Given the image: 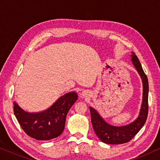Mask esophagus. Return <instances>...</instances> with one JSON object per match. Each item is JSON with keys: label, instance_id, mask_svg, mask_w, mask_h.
<instances>
[{"label": "esophagus", "instance_id": "34e87169", "mask_svg": "<svg viewBox=\"0 0 160 160\" xmlns=\"http://www.w3.org/2000/svg\"><path fill=\"white\" fill-rule=\"evenodd\" d=\"M81 94H82V97H86V96H87V92H86V91H82V92Z\"/></svg>", "mask_w": 160, "mask_h": 160}]
</instances>
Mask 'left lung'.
<instances>
[{"label":"left lung","mask_w":160,"mask_h":160,"mask_svg":"<svg viewBox=\"0 0 160 160\" xmlns=\"http://www.w3.org/2000/svg\"><path fill=\"white\" fill-rule=\"evenodd\" d=\"M132 62L135 66L136 70L139 73L142 82V100L140 113L135 121L126 126L115 127L108 124L100 116L97 110L90 107L91 123L97 137L102 142L108 144H122L129 142L132 139L140 130L146 123L148 112V82L147 76L143 72L139 59L134 52H132Z\"/></svg>","instance_id":"left-lung-1"}]
</instances>
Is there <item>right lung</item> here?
I'll list each match as a JSON object with an SVG mask.
<instances>
[{
    "label": "right lung",
    "mask_w": 160,
    "mask_h": 160,
    "mask_svg": "<svg viewBox=\"0 0 160 160\" xmlns=\"http://www.w3.org/2000/svg\"><path fill=\"white\" fill-rule=\"evenodd\" d=\"M78 99V94L69 92L61 97L50 108L39 112H28L14 102V113L25 133L37 140L58 137L65 127L67 115Z\"/></svg>",
    "instance_id": "add662e5"
}]
</instances>
